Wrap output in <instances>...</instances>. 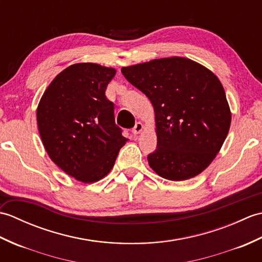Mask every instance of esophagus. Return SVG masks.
<instances>
[{
	"label": "esophagus",
	"instance_id": "esophagus-1",
	"mask_svg": "<svg viewBox=\"0 0 262 262\" xmlns=\"http://www.w3.org/2000/svg\"><path fill=\"white\" fill-rule=\"evenodd\" d=\"M143 128H144V127H143L142 122H136L135 127L133 128V133H134V135H138V134H140V133H142Z\"/></svg>",
	"mask_w": 262,
	"mask_h": 262
}]
</instances>
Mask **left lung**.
<instances>
[{"mask_svg": "<svg viewBox=\"0 0 262 262\" xmlns=\"http://www.w3.org/2000/svg\"><path fill=\"white\" fill-rule=\"evenodd\" d=\"M121 73L154 108L158 146L147 161L155 173L172 181L202 173L220 152L231 126L219 77L179 56L127 66Z\"/></svg>", "mask_w": 262, "mask_h": 262, "instance_id": "8db88e82", "label": "left lung"}]
</instances>
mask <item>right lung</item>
Instances as JSON below:
<instances>
[{"label": "right lung", "mask_w": 262, "mask_h": 262, "mask_svg": "<svg viewBox=\"0 0 262 262\" xmlns=\"http://www.w3.org/2000/svg\"><path fill=\"white\" fill-rule=\"evenodd\" d=\"M115 75V69L96 63L73 64L56 75L38 104V129L48 157L83 183L107 176L128 141L105 98Z\"/></svg>", "instance_id": "obj_1"}]
</instances>
